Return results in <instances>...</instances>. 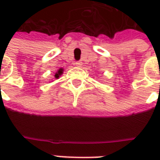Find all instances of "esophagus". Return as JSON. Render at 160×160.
Segmentation results:
<instances>
[{
	"label": "esophagus",
	"instance_id": "34e87169",
	"mask_svg": "<svg viewBox=\"0 0 160 160\" xmlns=\"http://www.w3.org/2000/svg\"><path fill=\"white\" fill-rule=\"evenodd\" d=\"M74 65L77 67H81V65H82V62H80V61H79V62H74Z\"/></svg>",
	"mask_w": 160,
	"mask_h": 160
}]
</instances>
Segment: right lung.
Returning <instances> with one entry per match:
<instances>
[{
    "instance_id": "add662e5",
    "label": "right lung",
    "mask_w": 160,
    "mask_h": 160,
    "mask_svg": "<svg viewBox=\"0 0 160 160\" xmlns=\"http://www.w3.org/2000/svg\"><path fill=\"white\" fill-rule=\"evenodd\" d=\"M62 73H63V69L62 68H60V69L56 72V74H55V78H56V79H58V78L60 77V75H62Z\"/></svg>"
}]
</instances>
